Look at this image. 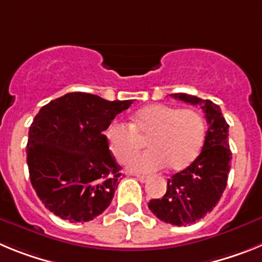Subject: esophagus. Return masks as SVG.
<instances>
[{
    "mask_svg": "<svg viewBox=\"0 0 262 262\" xmlns=\"http://www.w3.org/2000/svg\"><path fill=\"white\" fill-rule=\"evenodd\" d=\"M136 178H138L139 181L140 182H143V184H144V182H147L148 180H149V177H148V176H136Z\"/></svg>",
    "mask_w": 262,
    "mask_h": 262,
    "instance_id": "obj_1",
    "label": "esophagus"
}]
</instances>
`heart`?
<instances>
[{"mask_svg": "<svg viewBox=\"0 0 262 262\" xmlns=\"http://www.w3.org/2000/svg\"><path fill=\"white\" fill-rule=\"evenodd\" d=\"M139 139H145V154L127 164L131 172L149 173L166 168L182 170L200 155L205 140V119L195 108L148 105L138 110L129 126L111 124L107 129L108 148L119 163H126L140 149Z\"/></svg>", "mask_w": 262, "mask_h": 262, "instance_id": "1", "label": "heart"}]
</instances>
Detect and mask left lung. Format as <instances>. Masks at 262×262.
Listing matches in <instances>:
<instances>
[{
    "label": "left lung",
    "mask_w": 262,
    "mask_h": 262,
    "mask_svg": "<svg viewBox=\"0 0 262 262\" xmlns=\"http://www.w3.org/2000/svg\"><path fill=\"white\" fill-rule=\"evenodd\" d=\"M170 96L191 105H202L209 128L200 156L169 178L165 195L149 201L148 207L165 223L189 226L214 209L227 186L232 159L228 124L221 107L209 99L185 93Z\"/></svg>",
    "instance_id": "8db88e82"
}]
</instances>
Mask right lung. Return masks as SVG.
I'll return each instance as SVG.
<instances>
[{
  "mask_svg": "<svg viewBox=\"0 0 262 262\" xmlns=\"http://www.w3.org/2000/svg\"><path fill=\"white\" fill-rule=\"evenodd\" d=\"M131 103L76 92L51 101L34 118L26 151L30 181L56 216L84 223L110 206L122 173L103 131Z\"/></svg>",
  "mask_w": 262,
  "mask_h": 262,
  "instance_id": "1",
  "label": "right lung"
}]
</instances>
